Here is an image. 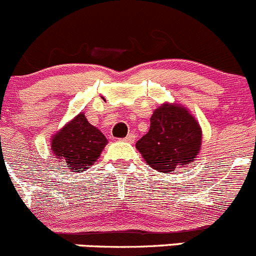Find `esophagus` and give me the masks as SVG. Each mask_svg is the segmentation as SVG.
<instances>
[{"label": "esophagus", "instance_id": "1", "mask_svg": "<svg viewBox=\"0 0 256 256\" xmlns=\"http://www.w3.org/2000/svg\"><path fill=\"white\" fill-rule=\"evenodd\" d=\"M126 142H130V144H134V142H135V135H134V134H128V136H126L125 139Z\"/></svg>", "mask_w": 256, "mask_h": 256}]
</instances>
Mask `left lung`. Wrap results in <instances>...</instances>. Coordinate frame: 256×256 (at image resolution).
<instances>
[{"instance_id": "obj_1", "label": "left lung", "mask_w": 256, "mask_h": 256, "mask_svg": "<svg viewBox=\"0 0 256 256\" xmlns=\"http://www.w3.org/2000/svg\"><path fill=\"white\" fill-rule=\"evenodd\" d=\"M202 146V128L190 110L166 102L150 117V128L136 142L149 166L170 173L196 160Z\"/></svg>"}]
</instances>
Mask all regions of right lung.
Wrapping results in <instances>:
<instances>
[{
	"label": "right lung",
	"mask_w": 256,
	"mask_h": 256,
	"mask_svg": "<svg viewBox=\"0 0 256 256\" xmlns=\"http://www.w3.org/2000/svg\"><path fill=\"white\" fill-rule=\"evenodd\" d=\"M107 142L104 134L90 125L80 112L52 136L50 149L69 170L80 173L97 162Z\"/></svg>",
	"instance_id": "1"
}]
</instances>
